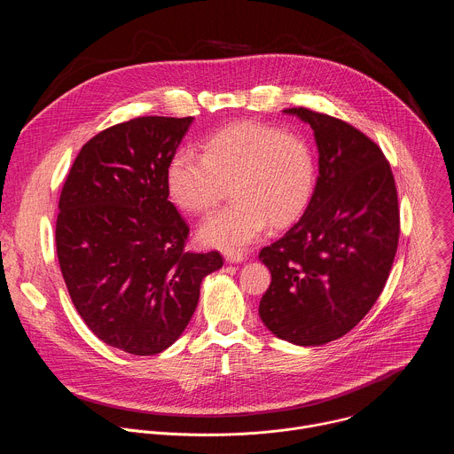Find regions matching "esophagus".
Listing matches in <instances>:
<instances>
[{
  "label": "esophagus",
  "instance_id": "obj_1",
  "mask_svg": "<svg viewBox=\"0 0 454 454\" xmlns=\"http://www.w3.org/2000/svg\"><path fill=\"white\" fill-rule=\"evenodd\" d=\"M224 258H226V262H230V264H239V262L244 261V253H240V251H224Z\"/></svg>",
  "mask_w": 454,
  "mask_h": 454
}]
</instances>
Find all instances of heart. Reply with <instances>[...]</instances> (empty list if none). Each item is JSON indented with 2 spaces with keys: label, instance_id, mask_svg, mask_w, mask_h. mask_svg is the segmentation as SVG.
Returning a JSON list of instances; mask_svg holds the SVG:
<instances>
[{
  "label": "heart",
  "instance_id": "b5f03b06",
  "mask_svg": "<svg viewBox=\"0 0 454 454\" xmlns=\"http://www.w3.org/2000/svg\"><path fill=\"white\" fill-rule=\"evenodd\" d=\"M170 201L183 212L205 214L230 192L233 201L200 226L203 244L237 251L264 231L293 224L316 188L310 145L280 127L237 121L208 137L203 156L177 151L165 170Z\"/></svg>",
  "mask_w": 454,
  "mask_h": 454
}]
</instances>
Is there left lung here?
I'll return each instance as SVG.
<instances>
[{
	"label": "left lung",
	"mask_w": 454,
	"mask_h": 454,
	"mask_svg": "<svg viewBox=\"0 0 454 454\" xmlns=\"http://www.w3.org/2000/svg\"><path fill=\"white\" fill-rule=\"evenodd\" d=\"M319 176L300 221L258 258L271 284L258 305L264 325L301 347L334 341L373 307L390 275L401 219L392 167L354 125L307 107Z\"/></svg>",
	"instance_id": "obj_1"
}]
</instances>
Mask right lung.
<instances>
[{
	"label": "right lung",
	"mask_w": 454,
	"mask_h": 454,
	"mask_svg": "<svg viewBox=\"0 0 454 454\" xmlns=\"http://www.w3.org/2000/svg\"><path fill=\"white\" fill-rule=\"evenodd\" d=\"M192 116H138L81 149L64 181L57 258L91 333L135 356L168 348L198 307L219 251H184L188 224L168 201L165 170Z\"/></svg>",
	"instance_id": "right-lung-1"
}]
</instances>
